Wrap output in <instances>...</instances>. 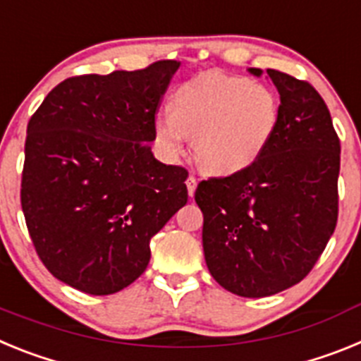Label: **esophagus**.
Segmentation results:
<instances>
[{
	"instance_id": "esophagus-1",
	"label": "esophagus",
	"mask_w": 361,
	"mask_h": 361,
	"mask_svg": "<svg viewBox=\"0 0 361 361\" xmlns=\"http://www.w3.org/2000/svg\"><path fill=\"white\" fill-rule=\"evenodd\" d=\"M186 186H188V195H190V197L195 195V190H197V178L193 177V175H190V177L186 178Z\"/></svg>"
}]
</instances>
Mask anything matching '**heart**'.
<instances>
[{
    "instance_id": "b5f03b06",
    "label": "heart",
    "mask_w": 361,
    "mask_h": 361,
    "mask_svg": "<svg viewBox=\"0 0 361 361\" xmlns=\"http://www.w3.org/2000/svg\"><path fill=\"white\" fill-rule=\"evenodd\" d=\"M279 121V95L269 86L206 72L178 86L171 108L155 116L153 130L166 159L178 157L193 137V157L202 170L233 175L262 157Z\"/></svg>"
}]
</instances>
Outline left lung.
<instances>
[{
  "label": "left lung",
  "mask_w": 361,
  "mask_h": 361,
  "mask_svg": "<svg viewBox=\"0 0 361 361\" xmlns=\"http://www.w3.org/2000/svg\"><path fill=\"white\" fill-rule=\"evenodd\" d=\"M260 78L262 70L250 68ZM280 121L262 157L244 171L202 180V247L213 279L245 298L276 295L305 279L336 228L340 141L309 82L279 70Z\"/></svg>",
  "instance_id": "obj_1"
}]
</instances>
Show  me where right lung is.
<instances>
[{"label": "right lung", "mask_w": 361, "mask_h": 361, "mask_svg": "<svg viewBox=\"0 0 361 361\" xmlns=\"http://www.w3.org/2000/svg\"><path fill=\"white\" fill-rule=\"evenodd\" d=\"M178 66L65 79L28 121L21 208L41 262L70 288L130 286L148 267L153 235L188 202V171L149 146Z\"/></svg>", "instance_id": "add662e5"}]
</instances>
